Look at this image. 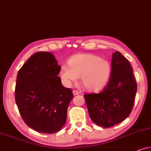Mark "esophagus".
Segmentation results:
<instances>
[{
	"instance_id": "1",
	"label": "esophagus",
	"mask_w": 151,
	"mask_h": 151,
	"mask_svg": "<svg viewBox=\"0 0 151 151\" xmlns=\"http://www.w3.org/2000/svg\"><path fill=\"white\" fill-rule=\"evenodd\" d=\"M73 94H74V95H78V94H79V93H78V91H76V90H73Z\"/></svg>"
}]
</instances>
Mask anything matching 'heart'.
Here are the masks:
<instances>
[{"mask_svg":"<svg viewBox=\"0 0 151 151\" xmlns=\"http://www.w3.org/2000/svg\"><path fill=\"white\" fill-rule=\"evenodd\" d=\"M111 73L109 61L93 54H78L68 60V65L61 67L59 75L65 86L81 81L88 91H98L107 85Z\"/></svg>","mask_w":151,"mask_h":151,"instance_id":"1","label":"heart"}]
</instances>
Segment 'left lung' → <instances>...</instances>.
Here are the masks:
<instances>
[{"mask_svg":"<svg viewBox=\"0 0 151 151\" xmlns=\"http://www.w3.org/2000/svg\"><path fill=\"white\" fill-rule=\"evenodd\" d=\"M136 92L137 83L130 63L120 52H115L107 86L99 94L84 95L90 118L105 128L122 122L131 114Z\"/></svg>","mask_w":151,"mask_h":151,"instance_id":"8db88e82","label":"left lung"}]
</instances>
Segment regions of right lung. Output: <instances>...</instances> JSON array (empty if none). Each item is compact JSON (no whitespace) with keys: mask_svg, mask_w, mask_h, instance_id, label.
I'll list each match as a JSON object with an SVG mask.
<instances>
[{"mask_svg":"<svg viewBox=\"0 0 151 151\" xmlns=\"http://www.w3.org/2000/svg\"><path fill=\"white\" fill-rule=\"evenodd\" d=\"M61 66L51 52L33 55L19 70L15 99L27 126L42 133L60 131L73 94L61 84Z\"/></svg>","mask_w":151,"mask_h":151,"instance_id":"1","label":"right lung"}]
</instances>
